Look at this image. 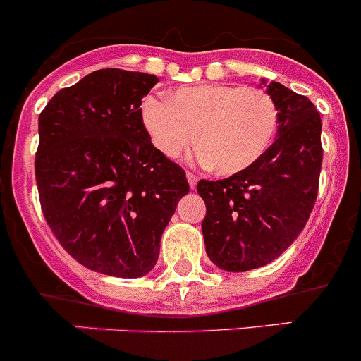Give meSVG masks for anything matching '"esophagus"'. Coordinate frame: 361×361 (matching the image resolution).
Instances as JSON below:
<instances>
[{"label": "esophagus", "mask_w": 361, "mask_h": 361, "mask_svg": "<svg viewBox=\"0 0 361 361\" xmlns=\"http://www.w3.org/2000/svg\"><path fill=\"white\" fill-rule=\"evenodd\" d=\"M186 177H188V183H190V188L191 190H195V188H197V175H193V173H190V171H188L186 173Z\"/></svg>", "instance_id": "1"}]
</instances>
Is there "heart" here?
Wrapping results in <instances>:
<instances>
[{
  "label": "heart",
  "mask_w": 361,
  "mask_h": 361,
  "mask_svg": "<svg viewBox=\"0 0 361 361\" xmlns=\"http://www.w3.org/2000/svg\"><path fill=\"white\" fill-rule=\"evenodd\" d=\"M142 115L154 147L164 157L183 156L198 133V159L225 177L259 163L278 127L271 95L235 85L177 88L166 101L147 99Z\"/></svg>",
  "instance_id": "obj_1"
}]
</instances>
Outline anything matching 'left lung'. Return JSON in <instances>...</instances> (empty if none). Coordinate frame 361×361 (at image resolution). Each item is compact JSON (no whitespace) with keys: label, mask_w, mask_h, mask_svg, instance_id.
I'll return each instance as SVG.
<instances>
[{"label":"left lung","mask_w":361,"mask_h":361,"mask_svg":"<svg viewBox=\"0 0 361 361\" xmlns=\"http://www.w3.org/2000/svg\"><path fill=\"white\" fill-rule=\"evenodd\" d=\"M276 104L278 136L250 170L200 180L205 252L223 271L257 269L286 252L307 225L322 164L321 115L312 101L262 80Z\"/></svg>","instance_id":"left-lung-1"}]
</instances>
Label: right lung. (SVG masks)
Wrapping results in <instances>:
<instances>
[{
	"mask_svg": "<svg viewBox=\"0 0 361 361\" xmlns=\"http://www.w3.org/2000/svg\"><path fill=\"white\" fill-rule=\"evenodd\" d=\"M154 74L101 68L58 92L39 116L35 177L65 252L118 278L152 271L186 173L150 143L142 99Z\"/></svg>",
	"mask_w": 361,
	"mask_h": 361,
	"instance_id": "add662e5",
	"label": "right lung"
}]
</instances>
